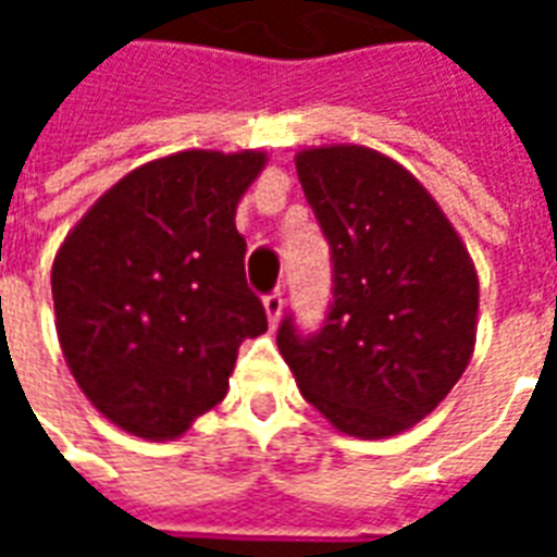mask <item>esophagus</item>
I'll return each instance as SVG.
<instances>
[{
    "label": "esophagus",
    "instance_id": "obj_1",
    "mask_svg": "<svg viewBox=\"0 0 557 557\" xmlns=\"http://www.w3.org/2000/svg\"><path fill=\"white\" fill-rule=\"evenodd\" d=\"M265 315L268 322H271V327L280 325V315H283V295H280V292H271L265 298Z\"/></svg>",
    "mask_w": 557,
    "mask_h": 557
}]
</instances>
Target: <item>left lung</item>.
Returning <instances> with one entry per match:
<instances>
[{"mask_svg": "<svg viewBox=\"0 0 557 557\" xmlns=\"http://www.w3.org/2000/svg\"><path fill=\"white\" fill-rule=\"evenodd\" d=\"M331 244L334 301L319 334L277 331L304 399L358 438L411 430L466 373L480 283L466 244L403 163L367 146L295 154Z\"/></svg>", "mask_w": 557, "mask_h": 557, "instance_id": "8db88e82", "label": "left lung"}]
</instances>
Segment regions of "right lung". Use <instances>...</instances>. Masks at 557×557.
I'll return each instance as SVG.
<instances>
[{"label":"right lung","mask_w":557,"mask_h":557,"mask_svg":"<svg viewBox=\"0 0 557 557\" xmlns=\"http://www.w3.org/2000/svg\"><path fill=\"white\" fill-rule=\"evenodd\" d=\"M265 151L148 160L83 214L53 259L55 334L79 391L119 430L170 442L230 391L268 331L235 208Z\"/></svg>","instance_id":"right-lung-1"}]
</instances>
